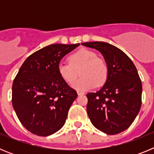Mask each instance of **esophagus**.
Masks as SVG:
<instances>
[{
    "instance_id": "esophagus-1",
    "label": "esophagus",
    "mask_w": 154,
    "mask_h": 154,
    "mask_svg": "<svg viewBox=\"0 0 154 154\" xmlns=\"http://www.w3.org/2000/svg\"><path fill=\"white\" fill-rule=\"evenodd\" d=\"M77 94H78V96H82V95H84V92L78 91V92H77Z\"/></svg>"
}]
</instances>
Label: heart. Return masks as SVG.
Listing matches in <instances>:
<instances>
[{"instance_id":"1","label":"heart","mask_w":154,"mask_h":154,"mask_svg":"<svg viewBox=\"0 0 154 154\" xmlns=\"http://www.w3.org/2000/svg\"><path fill=\"white\" fill-rule=\"evenodd\" d=\"M79 72L82 77L72 84V87L77 90L87 91L106 82L109 69L106 62L94 51L82 48L69 55V63L60 62L58 65V74L69 84L74 82Z\"/></svg>"}]
</instances>
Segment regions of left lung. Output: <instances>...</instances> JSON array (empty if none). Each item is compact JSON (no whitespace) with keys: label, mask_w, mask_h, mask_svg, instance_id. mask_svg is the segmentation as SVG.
I'll return each mask as SVG.
<instances>
[{"label":"left lung","mask_w":154,"mask_h":154,"mask_svg":"<svg viewBox=\"0 0 154 154\" xmlns=\"http://www.w3.org/2000/svg\"><path fill=\"white\" fill-rule=\"evenodd\" d=\"M82 45L101 53L109 69L104 85L96 92L86 95L91 123L109 135L124 131L133 123L141 107L142 83L137 68L122 50L106 42Z\"/></svg>","instance_id":"left-lung-1"}]
</instances>
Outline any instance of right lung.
Segmentation results:
<instances>
[{
  "label": "right lung",
  "instance_id": "right-lung-1",
  "mask_svg": "<svg viewBox=\"0 0 154 154\" xmlns=\"http://www.w3.org/2000/svg\"><path fill=\"white\" fill-rule=\"evenodd\" d=\"M53 44L28 56L12 85V105L21 124L47 137L64 126L77 92L60 77L62 58L79 45Z\"/></svg>",
  "mask_w": 154,
  "mask_h": 154
}]
</instances>
